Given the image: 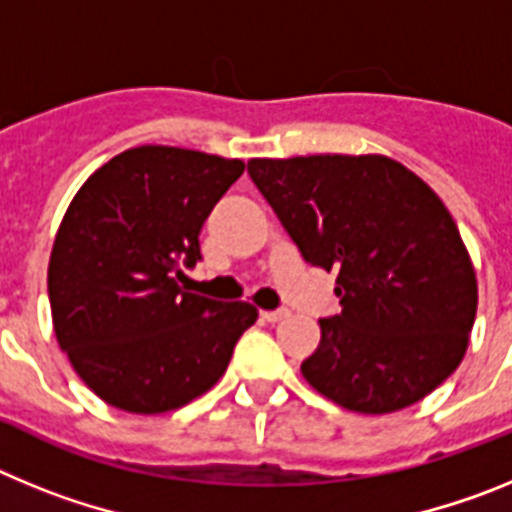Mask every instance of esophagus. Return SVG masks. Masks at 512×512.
<instances>
[{
    "mask_svg": "<svg viewBox=\"0 0 512 512\" xmlns=\"http://www.w3.org/2000/svg\"><path fill=\"white\" fill-rule=\"evenodd\" d=\"M287 315V310H261V318H264L266 323H277V320L287 318Z\"/></svg>",
    "mask_w": 512,
    "mask_h": 512,
    "instance_id": "esophagus-1",
    "label": "esophagus"
}]
</instances>
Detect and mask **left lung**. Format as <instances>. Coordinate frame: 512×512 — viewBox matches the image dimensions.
I'll list each match as a JSON object with an SVG mask.
<instances>
[{
	"mask_svg": "<svg viewBox=\"0 0 512 512\" xmlns=\"http://www.w3.org/2000/svg\"><path fill=\"white\" fill-rule=\"evenodd\" d=\"M248 174L302 259L338 271L302 377L364 415L431 395L464 359L477 277L451 212L387 156L253 158Z\"/></svg>",
	"mask_w": 512,
	"mask_h": 512,
	"instance_id": "left-lung-1",
	"label": "left lung"
}]
</instances>
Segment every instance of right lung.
I'll return each instance as SVG.
<instances>
[{
  "label": "right lung",
  "instance_id": "right-lung-1",
  "mask_svg": "<svg viewBox=\"0 0 512 512\" xmlns=\"http://www.w3.org/2000/svg\"><path fill=\"white\" fill-rule=\"evenodd\" d=\"M246 164L140 146L94 171L53 243L48 297L58 346L107 405L156 415L205 395L228 369L248 302L182 287L202 261L200 230Z\"/></svg>",
  "mask_w": 512,
  "mask_h": 512
}]
</instances>
